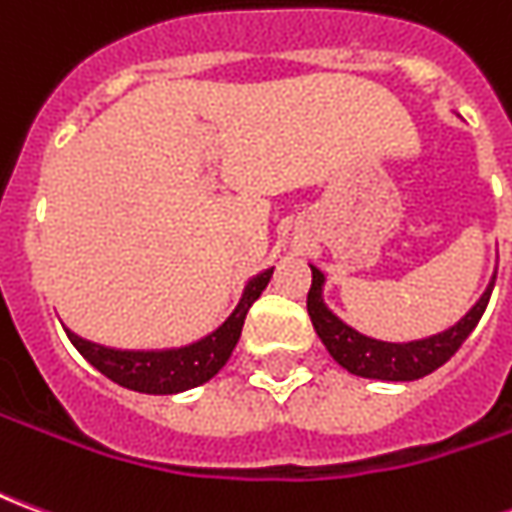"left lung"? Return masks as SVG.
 Here are the masks:
<instances>
[{"mask_svg": "<svg viewBox=\"0 0 512 512\" xmlns=\"http://www.w3.org/2000/svg\"><path fill=\"white\" fill-rule=\"evenodd\" d=\"M312 268V285L307 293V312H310L312 326L326 345V351L340 367L348 373L362 378H378V381H417L428 376L433 370H439L450 359L463 340L474 332V326L483 318L491 290H494L496 274L483 290V296L474 301V307L461 321L452 323L450 329L439 334H430L422 340H408V343H386L367 334L356 332L354 326H348L343 318H337L329 304L323 299V285L326 274L318 266Z\"/></svg>", "mask_w": 512, "mask_h": 512, "instance_id": "obj_1", "label": "left lung"}]
</instances>
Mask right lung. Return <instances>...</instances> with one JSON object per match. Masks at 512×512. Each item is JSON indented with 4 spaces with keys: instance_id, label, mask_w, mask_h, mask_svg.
I'll use <instances>...</instances> for the list:
<instances>
[{
    "instance_id": "1",
    "label": "right lung",
    "mask_w": 512,
    "mask_h": 512,
    "mask_svg": "<svg viewBox=\"0 0 512 512\" xmlns=\"http://www.w3.org/2000/svg\"><path fill=\"white\" fill-rule=\"evenodd\" d=\"M274 274V268L260 271L244 285V293L230 312V318L213 329L211 334L200 337L197 343L180 345V348H156V351H128V348H109V345L84 340L71 329H65L68 340L76 345V351L90 362V365L112 378L115 384L145 392V395H178L186 389L211 381L233 354L235 343L244 329L246 312L260 299V293L266 290L268 279Z\"/></svg>"
}]
</instances>
